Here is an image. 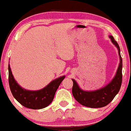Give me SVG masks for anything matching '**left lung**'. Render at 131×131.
<instances>
[{
  "mask_svg": "<svg viewBox=\"0 0 131 131\" xmlns=\"http://www.w3.org/2000/svg\"><path fill=\"white\" fill-rule=\"evenodd\" d=\"M112 42L118 49L119 62L116 74L113 80L104 88L94 91H84L79 88L77 82H73L72 93L76 100L82 105L91 108H100L106 106L110 103L120 89L122 82V58L120 55V49L113 36H109Z\"/></svg>",
  "mask_w": 131,
  "mask_h": 131,
  "instance_id": "left-lung-1",
  "label": "left lung"
}]
</instances>
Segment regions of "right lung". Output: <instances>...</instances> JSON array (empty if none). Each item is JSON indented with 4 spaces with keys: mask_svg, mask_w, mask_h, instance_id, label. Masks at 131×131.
<instances>
[{
    "mask_svg": "<svg viewBox=\"0 0 131 131\" xmlns=\"http://www.w3.org/2000/svg\"><path fill=\"white\" fill-rule=\"evenodd\" d=\"M9 85L13 97L25 107L32 109H40L49 105L60 84L65 78L61 77L52 81L46 88L39 91H27L21 88L14 79L9 64L8 65Z\"/></svg>",
    "mask_w": 131,
    "mask_h": 131,
    "instance_id": "add662e5",
    "label": "right lung"
}]
</instances>
